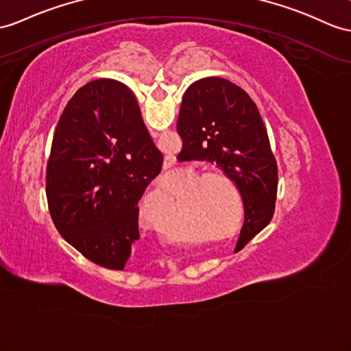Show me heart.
<instances>
[{"label": "heart", "instance_id": "b5f03b06", "mask_svg": "<svg viewBox=\"0 0 351 351\" xmlns=\"http://www.w3.org/2000/svg\"><path fill=\"white\" fill-rule=\"evenodd\" d=\"M211 178H217V180H221V182H226L229 183V180L226 177L223 176H205L202 180H211ZM216 187H220V184H215ZM158 192L160 196H169L171 192H173V183H171L168 178H160V182L158 184ZM234 220V215H226V217L221 219V221H223L225 226H229V223H232Z\"/></svg>", "mask_w": 351, "mask_h": 351}]
</instances>
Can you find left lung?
Here are the masks:
<instances>
[{
    "instance_id": "8db88e82",
    "label": "left lung",
    "mask_w": 351,
    "mask_h": 351,
    "mask_svg": "<svg viewBox=\"0 0 351 351\" xmlns=\"http://www.w3.org/2000/svg\"><path fill=\"white\" fill-rule=\"evenodd\" d=\"M177 159H208L232 180L244 202V225L237 252L267 226L276 210L278 171L267 128L252 98L220 77H205L183 95Z\"/></svg>"
}]
</instances>
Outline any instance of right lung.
Wrapping results in <instances>:
<instances>
[{"instance_id": "obj_1", "label": "right lung", "mask_w": 351, "mask_h": 351, "mask_svg": "<svg viewBox=\"0 0 351 351\" xmlns=\"http://www.w3.org/2000/svg\"><path fill=\"white\" fill-rule=\"evenodd\" d=\"M162 160L125 84H84L59 117L47 162V204L59 234L90 262L123 269L140 238L138 201Z\"/></svg>"}]
</instances>
